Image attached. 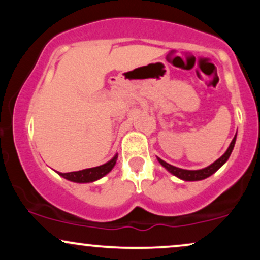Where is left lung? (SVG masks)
<instances>
[{
  "label": "left lung",
  "instance_id": "obj_1",
  "mask_svg": "<svg viewBox=\"0 0 260 260\" xmlns=\"http://www.w3.org/2000/svg\"><path fill=\"white\" fill-rule=\"evenodd\" d=\"M235 142H236V136H235V138L232 139L231 144H230V147L228 150H226V153L223 154L221 157H219L215 162L211 164L210 166H208V168L202 169V170H183V169L176 168V166L170 165V164L165 162V161H162L161 159H159V161L164 168H166L170 172H171V174H174L175 176H177V177L182 178V180H184V181L204 180V178H207V177H209V176L213 175L214 172H216L217 170L221 168L223 164L228 161L230 155H231V153H232V149H234V147H235Z\"/></svg>",
  "mask_w": 260,
  "mask_h": 260
}]
</instances>
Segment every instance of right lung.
I'll list each match as a JSON object with an SVG mask.
<instances>
[{
    "mask_svg": "<svg viewBox=\"0 0 260 260\" xmlns=\"http://www.w3.org/2000/svg\"><path fill=\"white\" fill-rule=\"evenodd\" d=\"M116 159H117V155H116L112 160H110L109 162L104 164V165L101 166H98V168L85 169V170H82V171H76V172H67V174H61V172H59V175H61L62 177L67 178V180L73 181V182H79V183L96 181L111 171L112 168L116 164Z\"/></svg>",
    "mask_w": 260,
    "mask_h": 260,
    "instance_id": "right-lung-1",
    "label": "right lung"
}]
</instances>
